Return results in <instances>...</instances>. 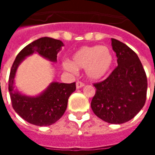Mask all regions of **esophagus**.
I'll return each mask as SVG.
<instances>
[{
  "label": "esophagus",
  "mask_w": 155,
  "mask_h": 155,
  "mask_svg": "<svg viewBox=\"0 0 155 155\" xmlns=\"http://www.w3.org/2000/svg\"><path fill=\"white\" fill-rule=\"evenodd\" d=\"M84 86V84L81 81H79L78 80L77 82H76V88H80V87H82Z\"/></svg>",
  "instance_id": "obj_1"
}]
</instances>
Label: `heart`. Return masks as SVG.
Instances as JSON below:
<instances>
[{
    "instance_id": "heart-1",
    "label": "heart",
    "mask_w": 155,
    "mask_h": 155,
    "mask_svg": "<svg viewBox=\"0 0 155 155\" xmlns=\"http://www.w3.org/2000/svg\"><path fill=\"white\" fill-rule=\"evenodd\" d=\"M114 57L106 46L82 47L78 49L70 60L63 61L62 66L69 72L76 73L77 69H85L87 77L97 80L104 77L113 67Z\"/></svg>"
}]
</instances>
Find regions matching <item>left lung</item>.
Masks as SVG:
<instances>
[{
    "label": "left lung",
    "mask_w": 155,
    "mask_h": 155,
    "mask_svg": "<svg viewBox=\"0 0 155 155\" xmlns=\"http://www.w3.org/2000/svg\"><path fill=\"white\" fill-rule=\"evenodd\" d=\"M117 67L97 88L91 102L93 113L111 124H122L134 118L147 100V78L138 56L125 43L112 38Z\"/></svg>",
    "instance_id": "1"
}]
</instances>
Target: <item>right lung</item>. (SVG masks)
Here are the masks:
<instances>
[{
    "label": "right lung",
    "instance_id": "add662e5",
    "mask_svg": "<svg viewBox=\"0 0 155 155\" xmlns=\"http://www.w3.org/2000/svg\"><path fill=\"white\" fill-rule=\"evenodd\" d=\"M63 43L60 40L44 37L27 45L16 57L8 78V92L12 106L21 117L30 124L47 126L56 122L65 113L68 98L75 90V83H52L42 94L28 97L13 90L14 77L18 65L26 56L38 52L52 62L57 61V54Z\"/></svg>",
    "mask_w": 155,
    "mask_h": 155
}]
</instances>
